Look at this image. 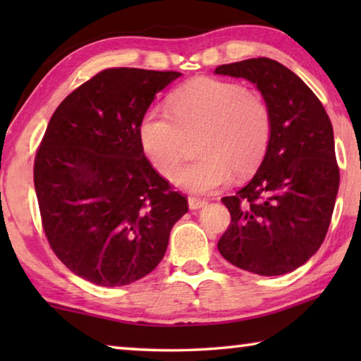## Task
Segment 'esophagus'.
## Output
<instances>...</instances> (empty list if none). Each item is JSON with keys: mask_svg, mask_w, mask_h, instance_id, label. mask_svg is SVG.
Instances as JSON below:
<instances>
[{"mask_svg": "<svg viewBox=\"0 0 361 361\" xmlns=\"http://www.w3.org/2000/svg\"><path fill=\"white\" fill-rule=\"evenodd\" d=\"M188 204H189V209H191V210H199V209H202V207L207 205V200L197 199V197H189Z\"/></svg>", "mask_w": 361, "mask_h": 361, "instance_id": "1", "label": "esophagus"}]
</instances>
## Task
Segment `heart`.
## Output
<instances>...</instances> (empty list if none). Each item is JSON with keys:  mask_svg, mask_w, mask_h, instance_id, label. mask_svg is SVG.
Masks as SVG:
<instances>
[{"mask_svg": "<svg viewBox=\"0 0 361 361\" xmlns=\"http://www.w3.org/2000/svg\"><path fill=\"white\" fill-rule=\"evenodd\" d=\"M170 116L149 109L138 127L145 156L157 172L172 175L185 154L186 137L200 133V157L175 173L185 191H216L235 176H247L264 157L272 116L261 95L243 85L215 78H195L169 99Z\"/></svg>", "mask_w": 361, "mask_h": 361, "instance_id": "1", "label": "heart"}]
</instances>
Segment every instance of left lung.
Returning <instances> with one entry per match:
<instances>
[{
	"mask_svg": "<svg viewBox=\"0 0 361 361\" xmlns=\"http://www.w3.org/2000/svg\"><path fill=\"white\" fill-rule=\"evenodd\" d=\"M215 75L253 82L272 116L258 172L221 199L231 224L218 250L243 271L282 276L317 253L331 223L339 189L331 121L307 84L272 59L221 65Z\"/></svg>",
	"mask_w": 361,
	"mask_h": 361,
	"instance_id": "8db88e82",
	"label": "left lung"
}]
</instances>
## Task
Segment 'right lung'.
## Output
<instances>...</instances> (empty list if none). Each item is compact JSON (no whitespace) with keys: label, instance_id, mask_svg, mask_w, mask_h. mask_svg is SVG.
<instances>
[{"label":"right lung","instance_id":"add662e5","mask_svg":"<svg viewBox=\"0 0 361 361\" xmlns=\"http://www.w3.org/2000/svg\"><path fill=\"white\" fill-rule=\"evenodd\" d=\"M178 71L108 68L60 103L35 157L46 237L78 277L122 286L154 269L188 212L145 157L138 127Z\"/></svg>","mask_w":361,"mask_h":361}]
</instances>
